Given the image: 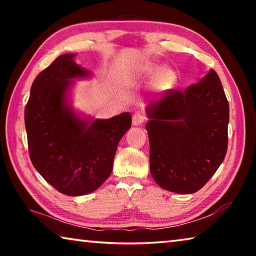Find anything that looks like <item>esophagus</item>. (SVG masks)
<instances>
[{
  "label": "esophagus",
  "instance_id": "obj_1",
  "mask_svg": "<svg viewBox=\"0 0 256 256\" xmlns=\"http://www.w3.org/2000/svg\"><path fill=\"white\" fill-rule=\"evenodd\" d=\"M146 120V116L141 112H136L132 118V124L134 126H140V125L144 124V122Z\"/></svg>",
  "mask_w": 256,
  "mask_h": 256
}]
</instances>
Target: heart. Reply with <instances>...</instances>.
<instances>
[{
	"label": "heart",
	"mask_w": 256,
	"mask_h": 256,
	"mask_svg": "<svg viewBox=\"0 0 256 256\" xmlns=\"http://www.w3.org/2000/svg\"><path fill=\"white\" fill-rule=\"evenodd\" d=\"M138 74L148 76H158V82L162 86L170 84L175 80V74L172 70H164V68L154 66L152 64H146L138 68Z\"/></svg>",
	"instance_id": "1"
}]
</instances>
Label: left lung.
Masks as SVG:
<instances>
[{
    "label": "left lung",
    "instance_id": "obj_1",
    "mask_svg": "<svg viewBox=\"0 0 256 256\" xmlns=\"http://www.w3.org/2000/svg\"><path fill=\"white\" fill-rule=\"evenodd\" d=\"M150 172L160 188L180 194L202 188L224 162L229 105L211 70L184 92L168 90L146 107Z\"/></svg>",
    "mask_w": 256,
    "mask_h": 256
}]
</instances>
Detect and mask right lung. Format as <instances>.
<instances>
[{"label": "right lung", "instance_id": "add662e5", "mask_svg": "<svg viewBox=\"0 0 256 256\" xmlns=\"http://www.w3.org/2000/svg\"><path fill=\"white\" fill-rule=\"evenodd\" d=\"M74 56H58L36 76L24 110L34 167L68 196L92 193L110 177L118 142L132 122L128 112L94 120L74 110L68 100L73 80L92 76Z\"/></svg>", "mask_w": 256, "mask_h": 256}]
</instances>
